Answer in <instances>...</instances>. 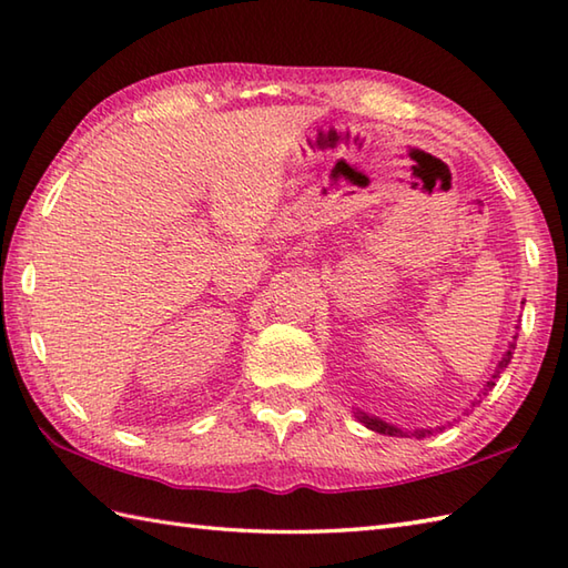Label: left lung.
<instances>
[{
	"label": "left lung",
	"instance_id": "obj_1",
	"mask_svg": "<svg viewBox=\"0 0 568 568\" xmlns=\"http://www.w3.org/2000/svg\"><path fill=\"white\" fill-rule=\"evenodd\" d=\"M515 329H520V324H515ZM515 346H517V332L513 334V339L508 342V348H505V354L500 356V361H498V366H496V371L490 373V378L484 383V390L478 393V397L474 403H470V407H476V405H480V400H484V397L493 390V385L498 383V378H500V373L508 368V364H510V358H513V354H515ZM468 413V409H464V415ZM354 417L361 422V425L364 427H368L371 432H378V434H388V437H417V439H422V437H427V434H434V432H442V429H446V427H452V422H446V425H437V427H427V429H403V427H397V425H390V422H385V419H381V417H376V415H368V413H364V409H354Z\"/></svg>",
	"mask_w": 568,
	"mask_h": 568
}]
</instances>
